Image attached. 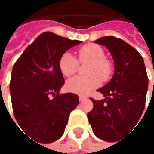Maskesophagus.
I'll return each instance as SVG.
<instances>
[{"instance_id":"obj_1","label":"esophagus","mask_w":154,"mask_h":154,"mask_svg":"<svg viewBox=\"0 0 154 154\" xmlns=\"http://www.w3.org/2000/svg\"><path fill=\"white\" fill-rule=\"evenodd\" d=\"M78 98H79V101H80V102H82V101H84V100L85 99V96H82V95H79Z\"/></svg>"}]
</instances>
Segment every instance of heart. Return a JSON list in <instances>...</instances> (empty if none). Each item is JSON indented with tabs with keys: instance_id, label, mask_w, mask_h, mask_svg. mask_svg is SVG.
Instances as JSON below:
<instances>
[{
	"instance_id": "heart-1",
	"label": "heart",
	"mask_w": 154,
	"mask_h": 154,
	"mask_svg": "<svg viewBox=\"0 0 154 154\" xmlns=\"http://www.w3.org/2000/svg\"><path fill=\"white\" fill-rule=\"evenodd\" d=\"M80 62H90L86 77H75L67 81L66 88L69 92L79 95H87L94 89L102 84V79L107 81L110 77L113 67L110 60L105 58V52L101 46L94 44H88L81 47L78 51ZM77 58L67 51L64 52L59 61V67L63 76L71 77L78 69Z\"/></svg>"
}]
</instances>
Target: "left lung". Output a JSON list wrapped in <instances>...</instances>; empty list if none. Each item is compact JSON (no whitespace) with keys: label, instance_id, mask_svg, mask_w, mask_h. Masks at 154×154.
<instances>
[{"label":"left lung","instance_id":"obj_1","mask_svg":"<svg viewBox=\"0 0 154 154\" xmlns=\"http://www.w3.org/2000/svg\"><path fill=\"white\" fill-rule=\"evenodd\" d=\"M96 44L107 47L114 60V75L98 89L104 99L91 98L94 108L87 113L89 123L98 138L115 142L127 129L135 127L145 106L148 77L143 59L125 41L103 36Z\"/></svg>","mask_w":154,"mask_h":154}]
</instances>
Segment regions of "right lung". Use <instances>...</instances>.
I'll return each instance as SVG.
<instances>
[{
	"instance_id": "right-lung-1",
	"label": "right lung",
	"mask_w": 154,
	"mask_h": 154,
	"mask_svg": "<svg viewBox=\"0 0 154 154\" xmlns=\"http://www.w3.org/2000/svg\"><path fill=\"white\" fill-rule=\"evenodd\" d=\"M80 43L45 32L13 66L10 90L14 117L21 129L39 143L60 138L79 103L75 94H60L64 77L59 61L65 51Z\"/></svg>"
}]
</instances>
